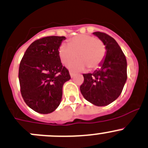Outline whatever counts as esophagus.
Masks as SVG:
<instances>
[{
	"instance_id": "obj_1",
	"label": "esophagus",
	"mask_w": 148,
	"mask_h": 148,
	"mask_svg": "<svg viewBox=\"0 0 148 148\" xmlns=\"http://www.w3.org/2000/svg\"><path fill=\"white\" fill-rule=\"evenodd\" d=\"M69 74H70V76H71V77H73L74 76V72L72 71H69Z\"/></svg>"
}]
</instances>
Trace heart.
Returning <instances> with one entry per match:
<instances>
[{"instance_id": "heart-1", "label": "heart", "mask_w": 148, "mask_h": 148, "mask_svg": "<svg viewBox=\"0 0 148 148\" xmlns=\"http://www.w3.org/2000/svg\"><path fill=\"white\" fill-rule=\"evenodd\" d=\"M106 54L104 42L90 34L75 36L69 40L68 45L62 44L59 48L60 58L64 65L69 64L77 57L79 58L70 64V68L74 69H84L86 66L90 70L95 69L103 63Z\"/></svg>"}]
</instances>
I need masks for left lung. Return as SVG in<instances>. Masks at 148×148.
Listing matches in <instances>:
<instances>
[{
  "instance_id": "left-lung-1",
  "label": "left lung",
  "mask_w": 148,
  "mask_h": 148,
  "mask_svg": "<svg viewBox=\"0 0 148 148\" xmlns=\"http://www.w3.org/2000/svg\"><path fill=\"white\" fill-rule=\"evenodd\" d=\"M93 34L104 42L106 56L98 70L92 74H83L80 91L87 101L104 106L114 102L122 92L127 79V59L114 38L100 32Z\"/></svg>"
}]
</instances>
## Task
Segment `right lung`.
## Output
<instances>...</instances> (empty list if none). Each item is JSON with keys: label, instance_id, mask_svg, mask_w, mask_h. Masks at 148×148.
<instances>
[{"label": "right lung", "instance_id": "right-lung-1", "mask_svg": "<svg viewBox=\"0 0 148 148\" xmlns=\"http://www.w3.org/2000/svg\"><path fill=\"white\" fill-rule=\"evenodd\" d=\"M64 36L34 41L24 53L18 69L20 91L26 104L40 114L52 113L62 97L63 85L71 79L63 66L59 48Z\"/></svg>", "mask_w": 148, "mask_h": 148}]
</instances>
